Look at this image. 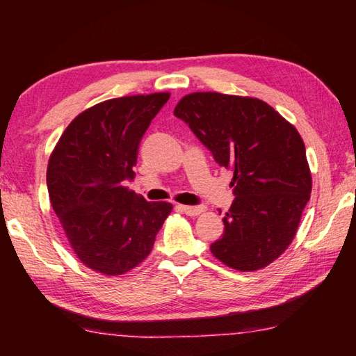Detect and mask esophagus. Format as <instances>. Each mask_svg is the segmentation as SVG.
I'll return each mask as SVG.
<instances>
[{
	"mask_svg": "<svg viewBox=\"0 0 356 356\" xmlns=\"http://www.w3.org/2000/svg\"><path fill=\"white\" fill-rule=\"evenodd\" d=\"M179 209L182 210L184 213L190 215V216H196V215H200V213L204 212V210H206L202 206H179Z\"/></svg>",
	"mask_w": 356,
	"mask_h": 356,
	"instance_id": "1",
	"label": "esophagus"
}]
</instances>
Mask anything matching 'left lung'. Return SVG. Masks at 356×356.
I'll return each instance as SVG.
<instances>
[{
    "label": "left lung",
    "mask_w": 356,
    "mask_h": 356,
    "mask_svg": "<svg viewBox=\"0 0 356 356\" xmlns=\"http://www.w3.org/2000/svg\"><path fill=\"white\" fill-rule=\"evenodd\" d=\"M174 116L231 170L234 200L212 254L231 268L254 272L278 259L297 234L312 180L297 129L265 102L193 92Z\"/></svg>",
    "instance_id": "8db88e82"
}]
</instances>
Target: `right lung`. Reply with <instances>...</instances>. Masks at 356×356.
Wrapping results in <instances>:
<instances>
[{
	"label": "right lung",
	"instance_id": "right-lung-1",
	"mask_svg": "<svg viewBox=\"0 0 356 356\" xmlns=\"http://www.w3.org/2000/svg\"><path fill=\"white\" fill-rule=\"evenodd\" d=\"M170 92L127 95L72 120L47 168L51 207L76 257L106 276L135 268L152 251L172 206L129 190L138 147Z\"/></svg>",
	"mask_w": 356,
	"mask_h": 356
}]
</instances>
